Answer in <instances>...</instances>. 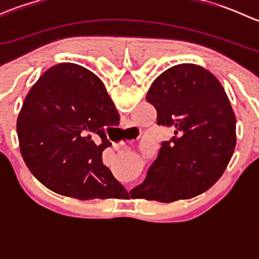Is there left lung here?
I'll return each mask as SVG.
<instances>
[{
  "instance_id": "1",
  "label": "left lung",
  "mask_w": 259,
  "mask_h": 259,
  "mask_svg": "<svg viewBox=\"0 0 259 259\" xmlns=\"http://www.w3.org/2000/svg\"><path fill=\"white\" fill-rule=\"evenodd\" d=\"M146 101L173 137L161 142L132 197L170 203L202 194L221 178L236 148V115L223 86L208 70L180 64L156 77Z\"/></svg>"
}]
</instances>
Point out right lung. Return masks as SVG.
Listing matches in <instances>:
<instances>
[{
	"mask_svg": "<svg viewBox=\"0 0 259 259\" xmlns=\"http://www.w3.org/2000/svg\"><path fill=\"white\" fill-rule=\"evenodd\" d=\"M119 113L103 81L76 64L49 69L26 96L17 117L26 165L46 188L89 200L124 197L125 188L103 164L106 127Z\"/></svg>",
	"mask_w": 259,
	"mask_h": 259,
	"instance_id": "1",
	"label": "right lung"
}]
</instances>
